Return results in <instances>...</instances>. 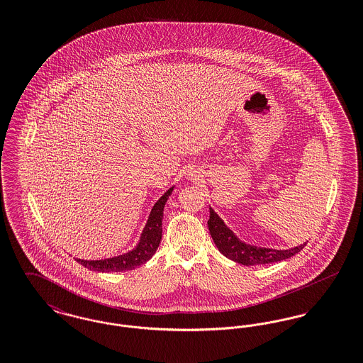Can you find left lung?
<instances>
[{
  "label": "left lung",
  "mask_w": 363,
  "mask_h": 363,
  "mask_svg": "<svg viewBox=\"0 0 363 363\" xmlns=\"http://www.w3.org/2000/svg\"><path fill=\"white\" fill-rule=\"evenodd\" d=\"M208 228L219 252L225 255L227 259H233L242 265H264L290 259L306 246V243H303L289 250H277L246 245L233 234V231L223 223V220L212 208H209Z\"/></svg>",
  "instance_id": "obj_1"
}]
</instances>
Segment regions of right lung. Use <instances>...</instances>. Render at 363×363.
<instances>
[{
  "label": "right lung",
  "mask_w": 363,
  "mask_h": 363,
  "mask_svg": "<svg viewBox=\"0 0 363 363\" xmlns=\"http://www.w3.org/2000/svg\"><path fill=\"white\" fill-rule=\"evenodd\" d=\"M173 188L167 190L152 208L148 222L143 230L141 238L136 249L128 252L121 256L106 259H77L79 264L86 267L91 271L98 272H122V271H132L140 267L141 264L147 262L155 255L156 249L162 241V220H163V209L167 203L169 196L172 194Z\"/></svg>",
  "instance_id": "right-lung-1"
}]
</instances>
